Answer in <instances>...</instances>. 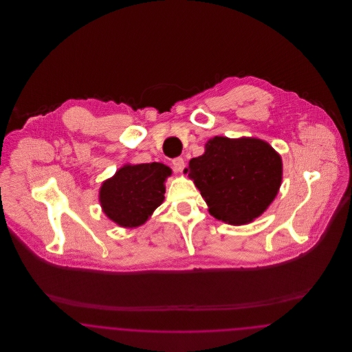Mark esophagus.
Instances as JSON below:
<instances>
[{"label": "esophagus", "mask_w": 352, "mask_h": 352, "mask_svg": "<svg viewBox=\"0 0 352 352\" xmlns=\"http://www.w3.org/2000/svg\"><path fill=\"white\" fill-rule=\"evenodd\" d=\"M184 166H186V164H184V160L182 157H178V158L173 160V168L177 173H182Z\"/></svg>", "instance_id": "esophagus-1"}]
</instances>
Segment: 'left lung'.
Returning a JSON list of instances; mask_svg holds the SVG:
<instances>
[{"mask_svg": "<svg viewBox=\"0 0 352 352\" xmlns=\"http://www.w3.org/2000/svg\"><path fill=\"white\" fill-rule=\"evenodd\" d=\"M184 173L194 181L214 218L241 226L258 218L276 198L283 161L263 140L217 135Z\"/></svg>", "mask_w": 352, "mask_h": 352, "instance_id": "8db88e82", "label": "left lung"}]
</instances>
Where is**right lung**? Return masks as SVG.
<instances>
[{
	"label": "right lung",
	"mask_w": 352,
	"mask_h": 352,
	"mask_svg": "<svg viewBox=\"0 0 352 352\" xmlns=\"http://www.w3.org/2000/svg\"><path fill=\"white\" fill-rule=\"evenodd\" d=\"M170 175L171 168L160 162L124 165L101 184L104 214L120 227L142 226L165 199V181Z\"/></svg>",
	"instance_id": "1"
}]
</instances>
